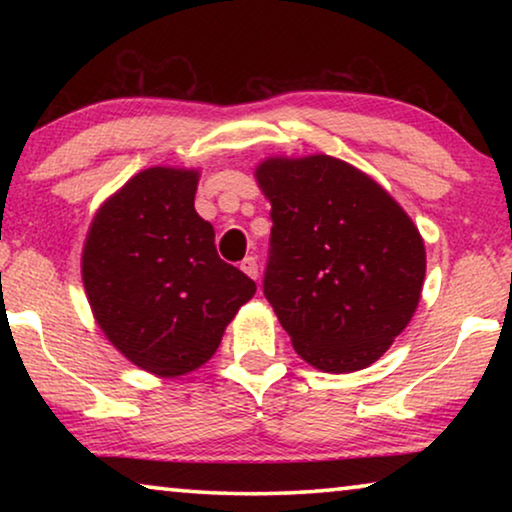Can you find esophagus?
Masks as SVG:
<instances>
[{
  "label": "esophagus",
  "mask_w": 512,
  "mask_h": 512,
  "mask_svg": "<svg viewBox=\"0 0 512 512\" xmlns=\"http://www.w3.org/2000/svg\"><path fill=\"white\" fill-rule=\"evenodd\" d=\"M240 268H242V272H247V275H249L251 279H256V277H258V263H256V258H254V256H247V258H244V261L240 263Z\"/></svg>",
  "instance_id": "esophagus-1"
}]
</instances>
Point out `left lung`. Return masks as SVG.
I'll return each instance as SVG.
<instances>
[{
    "mask_svg": "<svg viewBox=\"0 0 512 512\" xmlns=\"http://www.w3.org/2000/svg\"><path fill=\"white\" fill-rule=\"evenodd\" d=\"M263 293L293 349L326 373L375 363L408 326L426 254L410 216L380 184L331 156L270 158Z\"/></svg>",
    "mask_w": 512,
    "mask_h": 512,
    "instance_id": "left-lung-1",
    "label": "left lung"
}]
</instances>
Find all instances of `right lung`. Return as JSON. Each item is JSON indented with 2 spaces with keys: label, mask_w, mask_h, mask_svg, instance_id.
<instances>
[{
  "label": "right lung",
  "mask_w": 512,
  "mask_h": 512,
  "mask_svg": "<svg viewBox=\"0 0 512 512\" xmlns=\"http://www.w3.org/2000/svg\"><path fill=\"white\" fill-rule=\"evenodd\" d=\"M198 172L151 167L107 200L83 249V284L97 324L123 356L160 377L212 359L237 310L256 293L216 254L195 212Z\"/></svg>",
  "instance_id": "add662e5"
}]
</instances>
